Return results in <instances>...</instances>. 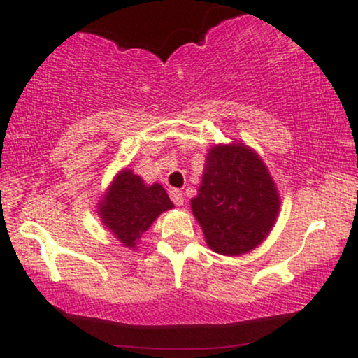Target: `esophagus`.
Returning a JSON list of instances; mask_svg holds the SVG:
<instances>
[{
    "label": "esophagus",
    "mask_w": 358,
    "mask_h": 358,
    "mask_svg": "<svg viewBox=\"0 0 358 358\" xmlns=\"http://www.w3.org/2000/svg\"><path fill=\"white\" fill-rule=\"evenodd\" d=\"M169 195H171V200H173V202L178 205V207H180V205L184 203V195H182V192H180V190H178V189L169 190Z\"/></svg>",
    "instance_id": "esophagus-1"
}]
</instances>
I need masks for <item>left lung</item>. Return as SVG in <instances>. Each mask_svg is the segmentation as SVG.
<instances>
[{
	"label": "left lung",
	"instance_id": "obj_1",
	"mask_svg": "<svg viewBox=\"0 0 358 358\" xmlns=\"http://www.w3.org/2000/svg\"><path fill=\"white\" fill-rule=\"evenodd\" d=\"M192 212L215 252L238 256L264 241L280 200L261 158L241 143L210 150Z\"/></svg>",
	"mask_w": 358,
	"mask_h": 358
}]
</instances>
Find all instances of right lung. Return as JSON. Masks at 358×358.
<instances>
[{"instance_id": "1", "label": "right lung", "mask_w": 358, "mask_h": 358, "mask_svg": "<svg viewBox=\"0 0 358 358\" xmlns=\"http://www.w3.org/2000/svg\"><path fill=\"white\" fill-rule=\"evenodd\" d=\"M173 207L159 184L146 187L141 178L125 169L112 182L104 202L99 203V215L120 243L134 248L158 215Z\"/></svg>"}]
</instances>
